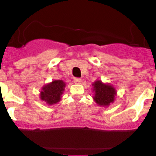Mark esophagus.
I'll use <instances>...</instances> for the list:
<instances>
[{
	"label": "esophagus",
	"mask_w": 156,
	"mask_h": 156,
	"mask_svg": "<svg viewBox=\"0 0 156 156\" xmlns=\"http://www.w3.org/2000/svg\"><path fill=\"white\" fill-rule=\"evenodd\" d=\"M73 80L76 83H80L82 82V80H81L80 78H78V77H75L73 79Z\"/></svg>",
	"instance_id": "1"
}]
</instances>
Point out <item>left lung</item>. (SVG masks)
<instances>
[{
    "label": "left lung",
    "instance_id": "8db88e82",
    "mask_svg": "<svg viewBox=\"0 0 156 156\" xmlns=\"http://www.w3.org/2000/svg\"><path fill=\"white\" fill-rule=\"evenodd\" d=\"M94 91V100L101 106H108L115 101L116 90L112 85L103 83L101 80H96L93 84Z\"/></svg>",
    "mask_w": 156,
    "mask_h": 156
}]
</instances>
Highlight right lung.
I'll return each instance as SVG.
<instances>
[{"label": "right lung", "instance_id": "right-lung-1", "mask_svg": "<svg viewBox=\"0 0 156 156\" xmlns=\"http://www.w3.org/2000/svg\"><path fill=\"white\" fill-rule=\"evenodd\" d=\"M66 83L61 80H54L42 87L40 98L48 105H55L61 100L62 94L65 90Z\"/></svg>", "mask_w": 156, "mask_h": 156}]
</instances>
